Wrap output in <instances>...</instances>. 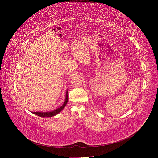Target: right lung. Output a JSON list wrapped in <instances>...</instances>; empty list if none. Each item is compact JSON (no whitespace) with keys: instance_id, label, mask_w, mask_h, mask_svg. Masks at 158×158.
<instances>
[{"instance_id":"1","label":"right lung","mask_w":158,"mask_h":158,"mask_svg":"<svg viewBox=\"0 0 158 158\" xmlns=\"http://www.w3.org/2000/svg\"><path fill=\"white\" fill-rule=\"evenodd\" d=\"M68 101V90H66V98H65V100H64V102L63 103V104L61 105V106H60L59 108L52 111H48V112H32L33 114L37 115L39 117H53L54 116L57 114H58L59 113H60L63 110V108L65 107V106L67 104Z\"/></svg>"}]
</instances>
